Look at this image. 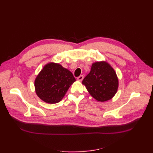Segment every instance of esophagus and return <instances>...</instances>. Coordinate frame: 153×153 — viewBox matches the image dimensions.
Wrapping results in <instances>:
<instances>
[{"label":"esophagus","instance_id":"34e87169","mask_svg":"<svg viewBox=\"0 0 153 153\" xmlns=\"http://www.w3.org/2000/svg\"><path fill=\"white\" fill-rule=\"evenodd\" d=\"M83 79H84V76L83 75H80L78 77H77V80L78 81H82Z\"/></svg>","mask_w":153,"mask_h":153}]
</instances>
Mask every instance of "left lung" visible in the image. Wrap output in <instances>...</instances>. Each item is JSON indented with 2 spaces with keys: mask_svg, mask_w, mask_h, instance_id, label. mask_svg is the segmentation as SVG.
I'll use <instances>...</instances> for the list:
<instances>
[{
  "mask_svg": "<svg viewBox=\"0 0 153 153\" xmlns=\"http://www.w3.org/2000/svg\"><path fill=\"white\" fill-rule=\"evenodd\" d=\"M82 84L95 100L103 102L114 96L119 81L114 69L107 62L101 61L92 64L91 71L84 78Z\"/></svg>",
  "mask_w": 153,
  "mask_h": 153,
  "instance_id": "obj_1",
  "label": "left lung"
}]
</instances>
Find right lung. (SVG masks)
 <instances>
[{
	"label": "right lung",
	"mask_w": 153,
	"mask_h": 153,
	"mask_svg": "<svg viewBox=\"0 0 153 153\" xmlns=\"http://www.w3.org/2000/svg\"><path fill=\"white\" fill-rule=\"evenodd\" d=\"M76 80L68 69L61 64L50 62L43 67L34 82L35 90L39 98L45 102L59 103Z\"/></svg>",
	"instance_id": "right-lung-1"
}]
</instances>
